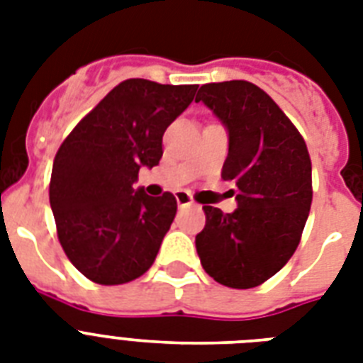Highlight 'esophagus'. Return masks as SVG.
<instances>
[{
    "instance_id": "1",
    "label": "esophagus",
    "mask_w": 363,
    "mask_h": 363,
    "mask_svg": "<svg viewBox=\"0 0 363 363\" xmlns=\"http://www.w3.org/2000/svg\"><path fill=\"white\" fill-rule=\"evenodd\" d=\"M175 199H177V205L179 207H190V205H196V201H194V198L190 196L188 192H177L175 194Z\"/></svg>"
}]
</instances>
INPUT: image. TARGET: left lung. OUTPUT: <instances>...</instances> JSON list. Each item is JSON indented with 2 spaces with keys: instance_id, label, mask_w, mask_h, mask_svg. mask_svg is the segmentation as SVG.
I'll list each match as a JSON object with an SVG mask.
<instances>
[{
  "instance_id": "8db88e82",
  "label": "left lung",
  "mask_w": 363,
  "mask_h": 363,
  "mask_svg": "<svg viewBox=\"0 0 363 363\" xmlns=\"http://www.w3.org/2000/svg\"><path fill=\"white\" fill-rule=\"evenodd\" d=\"M196 101L228 128L222 179L235 186L238 199L230 215L203 205L205 228L196 235L199 259L224 286H259L301 241L313 201L309 150L292 121L252 82H209Z\"/></svg>"
}]
</instances>
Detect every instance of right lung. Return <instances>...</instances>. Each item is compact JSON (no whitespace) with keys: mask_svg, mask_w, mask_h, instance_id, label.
Instances as JSON below:
<instances>
[{"mask_svg":"<svg viewBox=\"0 0 363 363\" xmlns=\"http://www.w3.org/2000/svg\"><path fill=\"white\" fill-rule=\"evenodd\" d=\"M196 90L122 81L60 145L48 186L56 233L71 264L92 282L125 284L154 264L177 199L135 192L133 182L143 165H158L162 137Z\"/></svg>","mask_w":363,"mask_h":363,"instance_id":"right-lung-1","label":"right lung"}]
</instances>
